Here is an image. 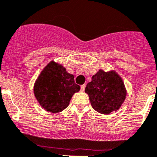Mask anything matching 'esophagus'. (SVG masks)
Masks as SVG:
<instances>
[{
	"mask_svg": "<svg viewBox=\"0 0 157 157\" xmlns=\"http://www.w3.org/2000/svg\"><path fill=\"white\" fill-rule=\"evenodd\" d=\"M84 90H85V85H82L81 86H80V91L84 92Z\"/></svg>",
	"mask_w": 157,
	"mask_h": 157,
	"instance_id": "34e87169",
	"label": "esophagus"
}]
</instances>
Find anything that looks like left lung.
<instances>
[{
  "instance_id": "1",
  "label": "left lung",
  "mask_w": 157,
  "mask_h": 157,
  "mask_svg": "<svg viewBox=\"0 0 157 157\" xmlns=\"http://www.w3.org/2000/svg\"><path fill=\"white\" fill-rule=\"evenodd\" d=\"M85 92L94 110L101 114L117 111L126 98V89L122 77L114 70H98L87 83Z\"/></svg>"
}]
</instances>
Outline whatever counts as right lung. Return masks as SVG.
Masks as SVG:
<instances>
[{
    "instance_id": "right-lung-1",
    "label": "right lung",
    "mask_w": 157,
    "mask_h": 157,
    "mask_svg": "<svg viewBox=\"0 0 157 157\" xmlns=\"http://www.w3.org/2000/svg\"><path fill=\"white\" fill-rule=\"evenodd\" d=\"M80 90V86L74 82L73 74L54 60L41 71L33 88L34 96L41 108L53 113L65 110L74 94Z\"/></svg>"
}]
</instances>
